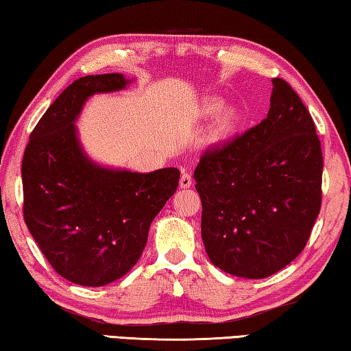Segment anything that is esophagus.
Instances as JSON below:
<instances>
[{
  "label": "esophagus",
  "mask_w": 351,
  "mask_h": 351,
  "mask_svg": "<svg viewBox=\"0 0 351 351\" xmlns=\"http://www.w3.org/2000/svg\"><path fill=\"white\" fill-rule=\"evenodd\" d=\"M189 186H193V177L191 174H182L180 177V188L186 189Z\"/></svg>",
  "instance_id": "1"
}]
</instances>
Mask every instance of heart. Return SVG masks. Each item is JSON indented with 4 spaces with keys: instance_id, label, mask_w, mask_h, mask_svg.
I'll list each match as a JSON object with an SVG mask.
<instances>
[{
    "instance_id": "b5f03b06",
    "label": "heart",
    "mask_w": 351,
    "mask_h": 351,
    "mask_svg": "<svg viewBox=\"0 0 351 351\" xmlns=\"http://www.w3.org/2000/svg\"><path fill=\"white\" fill-rule=\"evenodd\" d=\"M225 110V103L220 98H213V100H208L200 108V114L204 117H208V119H216L220 114ZM234 121V117H232L231 112H225L222 117H220L219 121V129L220 131H226Z\"/></svg>"
}]
</instances>
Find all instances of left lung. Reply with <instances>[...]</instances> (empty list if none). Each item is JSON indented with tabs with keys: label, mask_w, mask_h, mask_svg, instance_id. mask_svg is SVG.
<instances>
[{
	"label": "left lung",
	"mask_w": 351,
	"mask_h": 351,
	"mask_svg": "<svg viewBox=\"0 0 351 351\" xmlns=\"http://www.w3.org/2000/svg\"><path fill=\"white\" fill-rule=\"evenodd\" d=\"M265 120L210 147L194 171L213 265L263 279L300 254L321 211L322 151L299 95L273 78Z\"/></svg>",
	"instance_id": "left-lung-1"
}]
</instances>
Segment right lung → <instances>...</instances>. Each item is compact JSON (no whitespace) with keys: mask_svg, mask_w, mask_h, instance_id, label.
<instances>
[{"mask_svg":"<svg viewBox=\"0 0 351 351\" xmlns=\"http://www.w3.org/2000/svg\"><path fill=\"white\" fill-rule=\"evenodd\" d=\"M132 82L123 73L75 80L41 117L24 151V220L55 271L77 285L103 287L123 278L179 186L177 168L132 172L103 166L78 138L75 123L86 101Z\"/></svg>","mask_w":351,"mask_h":351,"instance_id":"right-lung-1","label":"right lung"}]
</instances>
